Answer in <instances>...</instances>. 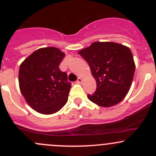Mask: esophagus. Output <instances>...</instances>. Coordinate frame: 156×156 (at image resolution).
<instances>
[{
    "label": "esophagus",
    "instance_id": "obj_1",
    "mask_svg": "<svg viewBox=\"0 0 156 156\" xmlns=\"http://www.w3.org/2000/svg\"><path fill=\"white\" fill-rule=\"evenodd\" d=\"M82 81H83V79L81 78H80V77L78 78V80H77V83H78V84H81Z\"/></svg>",
    "mask_w": 156,
    "mask_h": 156
}]
</instances>
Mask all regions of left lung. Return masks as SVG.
I'll return each instance as SVG.
<instances>
[{
	"label": "left lung",
	"mask_w": 156,
	"mask_h": 156,
	"mask_svg": "<svg viewBox=\"0 0 156 156\" xmlns=\"http://www.w3.org/2000/svg\"><path fill=\"white\" fill-rule=\"evenodd\" d=\"M78 54L87 61L97 81V90L87 98L103 107L120 103L130 90L135 72L130 49L115 42L97 41Z\"/></svg>",
	"instance_id": "obj_1"
}]
</instances>
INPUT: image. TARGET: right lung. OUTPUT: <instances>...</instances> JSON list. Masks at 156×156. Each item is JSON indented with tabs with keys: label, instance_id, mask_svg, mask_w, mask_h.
Wrapping results in <instances>:
<instances>
[{
	"label": "right lung",
	"instance_id": "obj_1",
	"mask_svg": "<svg viewBox=\"0 0 156 156\" xmlns=\"http://www.w3.org/2000/svg\"><path fill=\"white\" fill-rule=\"evenodd\" d=\"M65 56L53 47L33 52L20 65L19 84L28 104L37 112H56L68 101L71 83L67 74L59 68Z\"/></svg>",
	"mask_w": 156,
	"mask_h": 156
}]
</instances>
